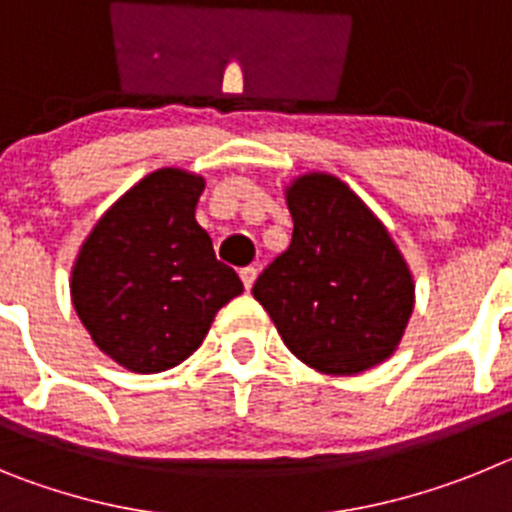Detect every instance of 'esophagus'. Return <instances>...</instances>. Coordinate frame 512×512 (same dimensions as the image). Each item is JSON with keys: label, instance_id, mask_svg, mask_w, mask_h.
Instances as JSON below:
<instances>
[{"label": "esophagus", "instance_id": "obj_1", "mask_svg": "<svg viewBox=\"0 0 512 512\" xmlns=\"http://www.w3.org/2000/svg\"><path fill=\"white\" fill-rule=\"evenodd\" d=\"M256 274H259V269H256V266H243L241 279H243V284H246V289L253 287V282H256Z\"/></svg>", "mask_w": 512, "mask_h": 512}]
</instances>
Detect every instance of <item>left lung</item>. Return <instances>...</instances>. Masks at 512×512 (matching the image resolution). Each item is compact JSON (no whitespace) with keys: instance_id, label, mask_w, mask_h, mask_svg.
Returning <instances> with one entry per match:
<instances>
[{"instance_id":"obj_1","label":"left lung","mask_w":512,"mask_h":512,"mask_svg":"<svg viewBox=\"0 0 512 512\" xmlns=\"http://www.w3.org/2000/svg\"><path fill=\"white\" fill-rule=\"evenodd\" d=\"M292 243L253 284L302 364L351 377L395 354L415 307L410 266L390 230L338 176L287 187Z\"/></svg>"}]
</instances>
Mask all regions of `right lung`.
<instances>
[{
  "label": "right lung",
  "mask_w": 512,
  "mask_h": 512,
  "mask_svg": "<svg viewBox=\"0 0 512 512\" xmlns=\"http://www.w3.org/2000/svg\"><path fill=\"white\" fill-rule=\"evenodd\" d=\"M205 179L158 169L104 212L71 269V302L102 354L135 374L166 372L205 341L243 292L194 220Z\"/></svg>",
  "instance_id": "1"
}]
</instances>
